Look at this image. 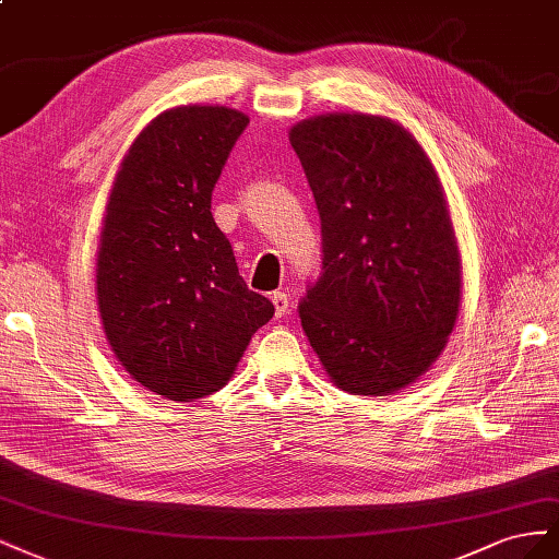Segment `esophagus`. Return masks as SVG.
<instances>
[{"label":"esophagus","instance_id":"esophagus-1","mask_svg":"<svg viewBox=\"0 0 559 559\" xmlns=\"http://www.w3.org/2000/svg\"><path fill=\"white\" fill-rule=\"evenodd\" d=\"M271 305H274L276 316L281 318V316L288 313V309H290V297L285 293H274V295H271Z\"/></svg>","mask_w":559,"mask_h":559}]
</instances>
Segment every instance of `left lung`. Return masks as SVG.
<instances>
[{
	"instance_id": "left-lung-1",
	"label": "left lung",
	"mask_w": 559,
	"mask_h": 559,
	"mask_svg": "<svg viewBox=\"0 0 559 559\" xmlns=\"http://www.w3.org/2000/svg\"><path fill=\"white\" fill-rule=\"evenodd\" d=\"M321 217V276L299 318L325 372L356 395L421 377L459 313L461 264L436 170L403 126L330 115L290 131Z\"/></svg>"
}]
</instances>
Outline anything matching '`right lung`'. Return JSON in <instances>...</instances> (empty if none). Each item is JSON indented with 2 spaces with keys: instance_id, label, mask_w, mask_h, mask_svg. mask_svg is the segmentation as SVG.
I'll return each mask as SVG.
<instances>
[{
  "instance_id": "obj_1",
  "label": "right lung",
  "mask_w": 559,
  "mask_h": 559,
  "mask_svg": "<svg viewBox=\"0 0 559 559\" xmlns=\"http://www.w3.org/2000/svg\"><path fill=\"white\" fill-rule=\"evenodd\" d=\"M248 117L178 107L123 156L98 252L105 334L135 381L189 403L227 384L274 305L248 290L211 213L215 182Z\"/></svg>"
}]
</instances>
